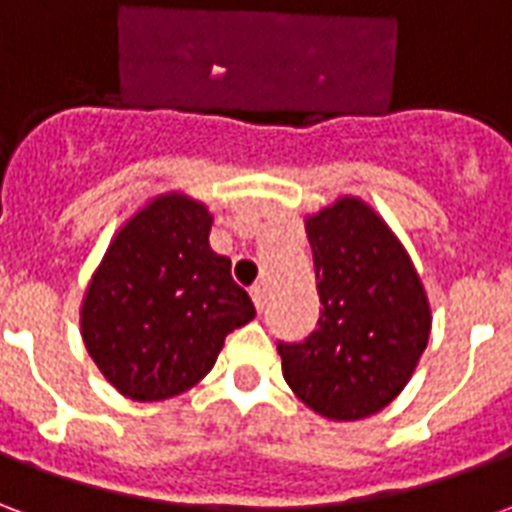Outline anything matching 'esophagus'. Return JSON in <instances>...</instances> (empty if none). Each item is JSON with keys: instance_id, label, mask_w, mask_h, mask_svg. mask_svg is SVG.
<instances>
[{"instance_id": "1", "label": "esophagus", "mask_w": 512, "mask_h": 512, "mask_svg": "<svg viewBox=\"0 0 512 512\" xmlns=\"http://www.w3.org/2000/svg\"><path fill=\"white\" fill-rule=\"evenodd\" d=\"M249 293H252V301H255L257 312H263V307H266V290H263V285H252Z\"/></svg>"}]
</instances>
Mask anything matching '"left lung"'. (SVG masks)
Masks as SVG:
<instances>
[{
	"mask_svg": "<svg viewBox=\"0 0 512 512\" xmlns=\"http://www.w3.org/2000/svg\"><path fill=\"white\" fill-rule=\"evenodd\" d=\"M307 238L321 318L301 343H277L282 373L321 417L365 419L414 373L428 345V296L406 249L356 197L310 216Z\"/></svg>",
	"mask_w": 512,
	"mask_h": 512,
	"instance_id": "8db88e82",
	"label": "left lung"
}]
</instances>
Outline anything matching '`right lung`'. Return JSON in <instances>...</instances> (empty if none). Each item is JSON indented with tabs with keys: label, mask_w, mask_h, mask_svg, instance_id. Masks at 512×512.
<instances>
[{
	"label": "right lung",
	"mask_w": 512,
	"mask_h": 512,
	"mask_svg": "<svg viewBox=\"0 0 512 512\" xmlns=\"http://www.w3.org/2000/svg\"><path fill=\"white\" fill-rule=\"evenodd\" d=\"M211 213L161 194L115 235L82 307V337L106 381L131 400H164L200 381L224 337L255 318L208 244Z\"/></svg>",
	"instance_id": "obj_1"
}]
</instances>
